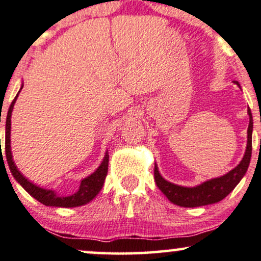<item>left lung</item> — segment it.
<instances>
[{
    "label": "left lung",
    "mask_w": 261,
    "mask_h": 261,
    "mask_svg": "<svg viewBox=\"0 0 261 261\" xmlns=\"http://www.w3.org/2000/svg\"><path fill=\"white\" fill-rule=\"evenodd\" d=\"M233 83L240 87L239 82ZM241 88V87H240ZM249 125L247 130V147L245 155L241 163L235 169L229 171L224 176L212 178L196 187H182L171 183L161 176L156 164L154 167V179L159 189L171 202L180 207H200L206 204H212L222 201L224 197L229 195L235 187L240 183L248 170L250 156H252V133H253V117L248 107Z\"/></svg>",
    "instance_id": "obj_1"
}]
</instances>
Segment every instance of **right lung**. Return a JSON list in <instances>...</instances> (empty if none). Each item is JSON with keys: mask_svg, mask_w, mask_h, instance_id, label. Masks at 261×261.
Listing matches in <instances>:
<instances>
[{"mask_svg": "<svg viewBox=\"0 0 261 261\" xmlns=\"http://www.w3.org/2000/svg\"><path fill=\"white\" fill-rule=\"evenodd\" d=\"M22 87H24V84H21L20 90H19L18 94H16L15 98L13 100L11 106H9L8 113H7V120H6V158H7L9 170H11L13 177L15 178L16 182L20 184V186L28 191L30 195L35 197V199L39 201L41 203L45 204V206L65 207V208H68V207H78V206H83V204H87L88 202H90V201L94 199L98 193H100L102 187H103L105 179H106V176L108 172V160H110L108 150L106 151V154H105L103 160H102L101 165L97 167L96 171H95L94 173H91L90 176L83 178L81 182V186H79V189L70 196L58 195V194L55 193V190L44 189V188H41L36 186L35 183L30 182L28 178H26L24 174L18 170V167H16L14 160H13L12 149H11L12 112H13V107H14L15 105L16 98H18L19 94H20ZM1 156H2V150H1Z\"/></svg>", "mask_w": 261, "mask_h": 261, "instance_id": "obj_1", "label": "right lung"}]
</instances>
